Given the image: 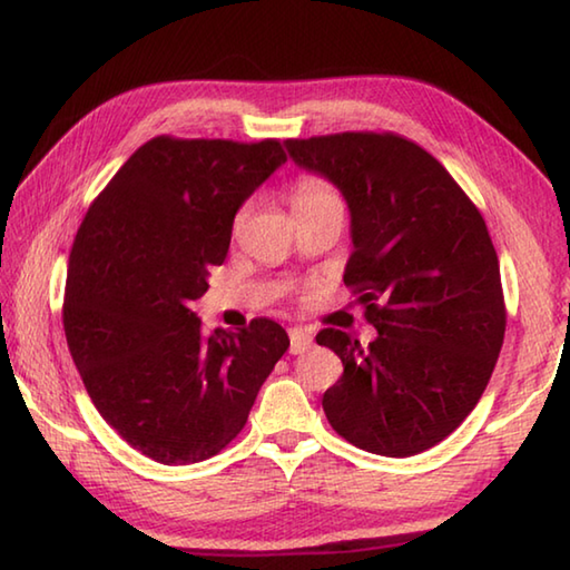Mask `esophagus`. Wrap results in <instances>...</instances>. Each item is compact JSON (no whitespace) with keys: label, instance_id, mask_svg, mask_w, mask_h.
Instances as JSON below:
<instances>
[{"label":"esophagus","instance_id":"34e87169","mask_svg":"<svg viewBox=\"0 0 570 570\" xmlns=\"http://www.w3.org/2000/svg\"><path fill=\"white\" fill-rule=\"evenodd\" d=\"M288 342H292V344H288V352L304 354L308 346H312L314 340H312V334H306L304 330H292V332H288Z\"/></svg>","mask_w":570,"mask_h":570}]
</instances>
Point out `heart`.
I'll use <instances>...</instances> for the list:
<instances>
[{
	"mask_svg": "<svg viewBox=\"0 0 570 570\" xmlns=\"http://www.w3.org/2000/svg\"><path fill=\"white\" fill-rule=\"evenodd\" d=\"M320 206H342L336 193L320 178H302L294 188V214Z\"/></svg>",
	"mask_w": 570,
	"mask_h": 570,
	"instance_id": "obj_1",
	"label": "heart"
}]
</instances>
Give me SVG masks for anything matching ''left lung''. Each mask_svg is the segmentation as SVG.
Returning a JSON list of instances; mask_svg holds the SVG:
<instances>
[{
    "instance_id": "8db88e82",
    "label": "left lung",
    "mask_w": 570,
    "mask_h": 570,
    "mask_svg": "<svg viewBox=\"0 0 570 570\" xmlns=\"http://www.w3.org/2000/svg\"><path fill=\"white\" fill-rule=\"evenodd\" d=\"M350 208L344 284L377 336L322 330L344 364L324 412L344 440L384 458L435 448L475 410L505 334L500 264L480 210L430 156L392 132L284 142Z\"/></svg>"
}]
</instances>
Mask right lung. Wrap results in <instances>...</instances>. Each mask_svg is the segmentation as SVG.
Masks as SVG:
<instances>
[{"label": "right lung", "instance_id": "obj_1", "mask_svg": "<svg viewBox=\"0 0 570 570\" xmlns=\"http://www.w3.org/2000/svg\"><path fill=\"white\" fill-rule=\"evenodd\" d=\"M286 163L276 140H148L77 230L65 336L102 420L142 455H218L288 350L272 320L206 334L190 304L228 254L238 208Z\"/></svg>", "mask_w": 570, "mask_h": 570}]
</instances>
